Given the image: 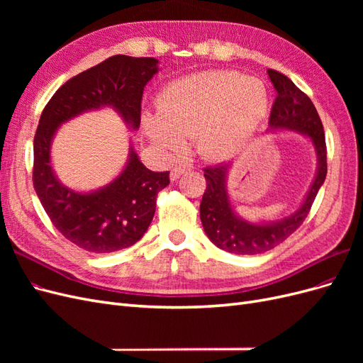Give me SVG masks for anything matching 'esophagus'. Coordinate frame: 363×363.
I'll return each instance as SVG.
<instances>
[{"mask_svg":"<svg viewBox=\"0 0 363 363\" xmlns=\"http://www.w3.org/2000/svg\"><path fill=\"white\" fill-rule=\"evenodd\" d=\"M188 171H191V168H189V167H175V168H172V169H171L169 177H171V180L174 182V180H177L182 174L188 172Z\"/></svg>","mask_w":363,"mask_h":363,"instance_id":"esophagus-1","label":"esophagus"}]
</instances>
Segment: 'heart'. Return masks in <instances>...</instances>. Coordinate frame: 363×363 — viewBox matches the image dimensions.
<instances>
[{
    "label": "heart",
    "mask_w": 363,
    "mask_h": 363,
    "mask_svg": "<svg viewBox=\"0 0 363 363\" xmlns=\"http://www.w3.org/2000/svg\"><path fill=\"white\" fill-rule=\"evenodd\" d=\"M157 112L140 123L152 144L180 151L184 138L208 160H227L242 151L265 121L269 92L262 80L236 71H203L171 82L159 95Z\"/></svg>",
    "instance_id": "b5f03b06"
}]
</instances>
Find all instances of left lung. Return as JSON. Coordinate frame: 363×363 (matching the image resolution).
<instances>
[{
    "label": "left lung",
    "mask_w": 363,
    "mask_h": 363,
    "mask_svg": "<svg viewBox=\"0 0 363 363\" xmlns=\"http://www.w3.org/2000/svg\"><path fill=\"white\" fill-rule=\"evenodd\" d=\"M267 72L277 92L267 131H291L309 139L316 155V171L309 191L306 192L303 203L295 212L276 221L255 223L240 216L230 199L227 180L233 162L219 163L216 167L204 169L206 192L200 204L204 232L218 248L235 255H260L289 238L303 224L327 175L324 128L311 98L301 92L286 75L274 69Z\"/></svg>",
    "instance_id": "8db88e82"
}]
</instances>
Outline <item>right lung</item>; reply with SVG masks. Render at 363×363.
I'll use <instances>...</instances> for the list:
<instances>
[{"mask_svg":"<svg viewBox=\"0 0 363 363\" xmlns=\"http://www.w3.org/2000/svg\"><path fill=\"white\" fill-rule=\"evenodd\" d=\"M159 71L155 57H108L65 83L40 115L33 144V184L54 227L86 251L103 255L136 244L152 221L156 196L169 184V172L148 169L130 142L127 162L113 180L77 191L62 183L52 168V140L71 119L106 107L136 131L144 87Z\"/></svg>","mask_w":363,"mask_h":363,"instance_id":"obj_1","label":"right lung"}]
</instances>
